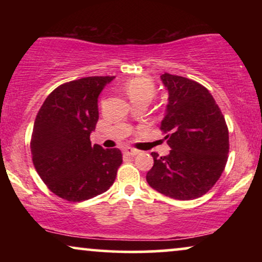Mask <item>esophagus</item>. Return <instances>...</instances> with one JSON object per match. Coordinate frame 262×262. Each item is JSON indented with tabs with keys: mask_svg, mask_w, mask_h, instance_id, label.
Returning a JSON list of instances; mask_svg holds the SVG:
<instances>
[{
	"mask_svg": "<svg viewBox=\"0 0 262 262\" xmlns=\"http://www.w3.org/2000/svg\"><path fill=\"white\" fill-rule=\"evenodd\" d=\"M124 152L126 154V155H128V156H136L139 151H138V150L132 149V148H125L124 149Z\"/></svg>",
	"mask_w": 262,
	"mask_h": 262,
	"instance_id": "obj_1",
	"label": "esophagus"
}]
</instances>
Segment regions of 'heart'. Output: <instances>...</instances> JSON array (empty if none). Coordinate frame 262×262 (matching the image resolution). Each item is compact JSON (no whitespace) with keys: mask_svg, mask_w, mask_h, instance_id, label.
<instances>
[{"mask_svg":"<svg viewBox=\"0 0 262 262\" xmlns=\"http://www.w3.org/2000/svg\"><path fill=\"white\" fill-rule=\"evenodd\" d=\"M123 89L132 102L146 101L149 103L156 94L155 83L146 76L131 78L125 82Z\"/></svg>","mask_w":262,"mask_h":262,"instance_id":"obj_1","label":"heart"}]
</instances>
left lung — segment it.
<instances>
[{"label": "left lung", "instance_id": "obj_1", "mask_svg": "<svg viewBox=\"0 0 262 262\" xmlns=\"http://www.w3.org/2000/svg\"><path fill=\"white\" fill-rule=\"evenodd\" d=\"M168 105L161 131L170 152H151L146 181L157 192L178 200L199 198L210 191L228 161L229 131L213 96L198 82L164 73Z\"/></svg>", "mask_w": 262, "mask_h": 262}]
</instances>
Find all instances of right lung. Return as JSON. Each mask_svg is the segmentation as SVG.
Wrapping results in <instances>:
<instances>
[{
    "instance_id": "obj_1",
    "label": "right lung",
    "mask_w": 262,
    "mask_h": 262,
    "mask_svg": "<svg viewBox=\"0 0 262 262\" xmlns=\"http://www.w3.org/2000/svg\"><path fill=\"white\" fill-rule=\"evenodd\" d=\"M114 76H89L50 93L35 118L32 161L48 188L68 202L106 192L116 180L123 155L118 148L92 145L99 120L98 98Z\"/></svg>"
}]
</instances>
